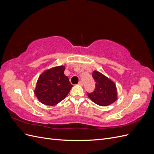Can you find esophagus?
Masks as SVG:
<instances>
[{
  "label": "esophagus",
  "mask_w": 154,
  "mask_h": 154,
  "mask_svg": "<svg viewBox=\"0 0 154 154\" xmlns=\"http://www.w3.org/2000/svg\"><path fill=\"white\" fill-rule=\"evenodd\" d=\"M78 85H80V86H83V82H82V81H80V82H79V83H78Z\"/></svg>",
  "instance_id": "esophagus-1"
}]
</instances>
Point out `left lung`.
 Wrapping results in <instances>:
<instances>
[{"mask_svg":"<svg viewBox=\"0 0 154 154\" xmlns=\"http://www.w3.org/2000/svg\"><path fill=\"white\" fill-rule=\"evenodd\" d=\"M92 77L96 82V88L92 93H87L88 97L100 106H107L118 99L117 88L115 83L103 74L94 71Z\"/></svg>","mask_w":154,"mask_h":154,"instance_id":"left-lung-1","label":"left lung"}]
</instances>
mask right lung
Instances as JSON below:
<instances>
[{"label":"right lung","instance_id":"1","mask_svg":"<svg viewBox=\"0 0 154 154\" xmlns=\"http://www.w3.org/2000/svg\"><path fill=\"white\" fill-rule=\"evenodd\" d=\"M66 67L60 66L42 73L34 91L38 101L46 105H57L66 98L72 85L64 74Z\"/></svg>","mask_w":154,"mask_h":154}]
</instances>
